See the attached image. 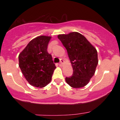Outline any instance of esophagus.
Listing matches in <instances>:
<instances>
[{"mask_svg": "<svg viewBox=\"0 0 120 120\" xmlns=\"http://www.w3.org/2000/svg\"><path fill=\"white\" fill-rule=\"evenodd\" d=\"M63 63H64V60H63V59H60V64H59V65H60V66L62 65L63 64Z\"/></svg>", "mask_w": 120, "mask_h": 120, "instance_id": "obj_1", "label": "esophagus"}]
</instances>
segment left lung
<instances>
[{"label":"left lung","mask_w":120,"mask_h":120,"mask_svg":"<svg viewBox=\"0 0 120 120\" xmlns=\"http://www.w3.org/2000/svg\"><path fill=\"white\" fill-rule=\"evenodd\" d=\"M67 49L73 73L66 77L67 83L73 88H81L89 82L98 64L95 48L83 35L78 32L57 36Z\"/></svg>","instance_id":"8db88e82"}]
</instances>
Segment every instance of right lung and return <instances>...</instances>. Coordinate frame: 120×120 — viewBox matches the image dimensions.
I'll use <instances>...</instances> for the list:
<instances>
[{
    "label": "right lung",
    "mask_w": 120,
    "mask_h": 120,
    "mask_svg": "<svg viewBox=\"0 0 120 120\" xmlns=\"http://www.w3.org/2000/svg\"><path fill=\"white\" fill-rule=\"evenodd\" d=\"M51 38L45 35L37 37L19 54L21 71L27 82L36 87L42 88L47 85L56 68L51 55L47 52Z\"/></svg>",
    "instance_id": "1"
}]
</instances>
